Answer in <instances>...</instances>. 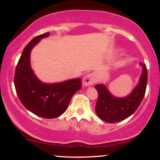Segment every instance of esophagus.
I'll list each match as a JSON object with an SVG mask.
<instances>
[{"label": "esophagus", "mask_w": 160, "mask_h": 160, "mask_svg": "<svg viewBox=\"0 0 160 160\" xmlns=\"http://www.w3.org/2000/svg\"><path fill=\"white\" fill-rule=\"evenodd\" d=\"M95 79L93 74H89L86 75V76L82 78V86H92L95 83Z\"/></svg>", "instance_id": "1"}]
</instances>
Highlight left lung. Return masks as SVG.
<instances>
[{
	"label": "left lung",
	"mask_w": 160,
	"mask_h": 160,
	"mask_svg": "<svg viewBox=\"0 0 160 160\" xmlns=\"http://www.w3.org/2000/svg\"><path fill=\"white\" fill-rule=\"evenodd\" d=\"M143 71L140 81L132 93L126 98L113 96L103 84L95 85L98 92L95 112L101 120L108 122H117L128 118L135 113L144 98L148 83V69L140 62Z\"/></svg>",
	"instance_id": "obj_1"
}]
</instances>
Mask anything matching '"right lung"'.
<instances>
[{
  "mask_svg": "<svg viewBox=\"0 0 160 160\" xmlns=\"http://www.w3.org/2000/svg\"><path fill=\"white\" fill-rule=\"evenodd\" d=\"M49 32L37 36L28 43L16 68L14 85L20 102L32 113L47 119L62 115L75 93L81 88V79L77 78L55 84L40 82L31 68L30 52Z\"/></svg>",
  "mask_w": 160,
  "mask_h": 160,
  "instance_id": "1",
  "label": "right lung"
}]
</instances>
